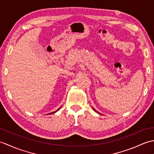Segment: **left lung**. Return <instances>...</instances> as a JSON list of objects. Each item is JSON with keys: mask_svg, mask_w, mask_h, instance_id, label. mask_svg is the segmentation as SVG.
Masks as SVG:
<instances>
[{"mask_svg": "<svg viewBox=\"0 0 154 154\" xmlns=\"http://www.w3.org/2000/svg\"><path fill=\"white\" fill-rule=\"evenodd\" d=\"M94 111H95V112H97V110H96L95 109H94ZM98 113H99V114H100L99 112H98Z\"/></svg>", "mask_w": 154, "mask_h": 154, "instance_id": "left-lung-1", "label": "left lung"}]
</instances>
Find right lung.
Segmentation results:
<instances>
[{
  "mask_svg": "<svg viewBox=\"0 0 154 154\" xmlns=\"http://www.w3.org/2000/svg\"><path fill=\"white\" fill-rule=\"evenodd\" d=\"M61 107H60V108H59V109H58L57 110H55V112H51V113H50V114H54V113H55V112H57V111H58L59 110H60V109H61Z\"/></svg>",
  "mask_w": 154,
  "mask_h": 154,
  "instance_id": "right-lung-1",
  "label": "right lung"
}]
</instances>
